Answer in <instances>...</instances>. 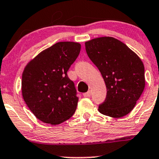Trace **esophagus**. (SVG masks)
<instances>
[{
    "instance_id": "34e87169",
    "label": "esophagus",
    "mask_w": 159,
    "mask_h": 159,
    "mask_svg": "<svg viewBox=\"0 0 159 159\" xmlns=\"http://www.w3.org/2000/svg\"><path fill=\"white\" fill-rule=\"evenodd\" d=\"M90 95H91V93H90V91H88V92H87V93H84L83 94V96L84 97H90Z\"/></svg>"
}]
</instances>
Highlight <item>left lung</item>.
<instances>
[{
  "mask_svg": "<svg viewBox=\"0 0 159 159\" xmlns=\"http://www.w3.org/2000/svg\"><path fill=\"white\" fill-rule=\"evenodd\" d=\"M88 56L98 68L107 93L98 110L105 116L121 118L132 111L145 88L142 60L119 40L94 38L85 42Z\"/></svg>",
  "mask_w": 159,
  "mask_h": 159,
  "instance_id": "obj_1",
  "label": "left lung"
}]
</instances>
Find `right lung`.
I'll list each match as a JSON object with an SVG mask.
<instances>
[{"label":"right lung","mask_w":159,"mask_h":159,"mask_svg":"<svg viewBox=\"0 0 159 159\" xmlns=\"http://www.w3.org/2000/svg\"><path fill=\"white\" fill-rule=\"evenodd\" d=\"M80 50L78 43L58 42L41 52L25 66L22 77V97L40 121L59 125L75 111L78 97L67 71Z\"/></svg>","instance_id":"obj_1"}]
</instances>
